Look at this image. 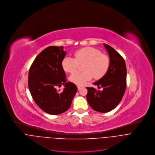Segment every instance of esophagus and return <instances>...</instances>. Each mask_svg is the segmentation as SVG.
Masks as SVG:
<instances>
[{
  "label": "esophagus",
  "mask_w": 155,
  "mask_h": 155,
  "mask_svg": "<svg viewBox=\"0 0 155 155\" xmlns=\"http://www.w3.org/2000/svg\"><path fill=\"white\" fill-rule=\"evenodd\" d=\"M82 87H83V86H81V85H78V90H80Z\"/></svg>",
  "instance_id": "esophagus-1"
}]
</instances>
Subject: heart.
<instances>
[{
    "label": "heart",
    "mask_w": 155,
    "mask_h": 155,
    "mask_svg": "<svg viewBox=\"0 0 155 155\" xmlns=\"http://www.w3.org/2000/svg\"><path fill=\"white\" fill-rule=\"evenodd\" d=\"M84 64V72H76L70 76V81L78 85L84 84L93 77L96 79L102 78L110 66V58L101 51L93 47H84L74 52V58L67 56L61 61L63 69L68 73L77 70L79 64Z\"/></svg>",
    "instance_id": "obj_1"
}]
</instances>
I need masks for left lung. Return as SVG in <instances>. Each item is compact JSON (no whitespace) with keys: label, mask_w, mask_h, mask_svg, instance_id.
<instances>
[{"label":"left lung","mask_w":155,"mask_h":155,"mask_svg":"<svg viewBox=\"0 0 155 155\" xmlns=\"http://www.w3.org/2000/svg\"><path fill=\"white\" fill-rule=\"evenodd\" d=\"M110 58L107 73L94 83L103 88L97 91L94 87H87V100L90 107L96 111L106 113L114 109L121 101L127 87V67L123 58L111 46L104 44Z\"/></svg>","instance_id":"left-lung-1"}]
</instances>
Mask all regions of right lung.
I'll list each match as a JSON object with an SVG mask.
<instances>
[{
	"mask_svg": "<svg viewBox=\"0 0 155 155\" xmlns=\"http://www.w3.org/2000/svg\"><path fill=\"white\" fill-rule=\"evenodd\" d=\"M63 46H49L42 51L31 65L28 85L34 101L44 112L58 115L67 111L78 91L76 85L67 82L61 61L66 55ZM62 84L61 92L56 88Z\"/></svg>",
	"mask_w": 155,
	"mask_h": 155,
	"instance_id": "obj_1",
	"label": "right lung"
}]
</instances>
